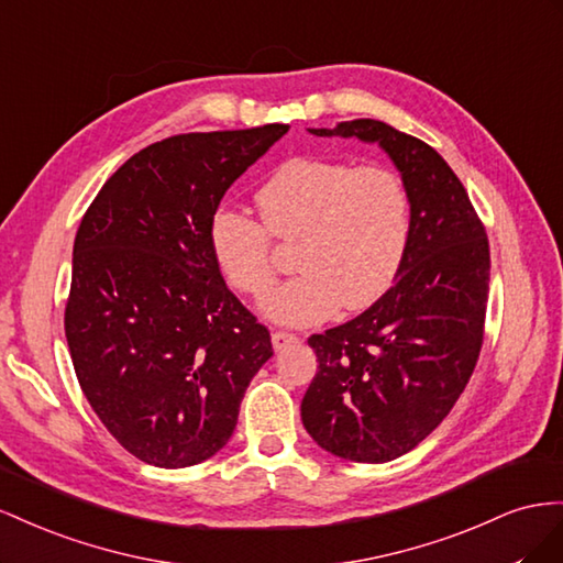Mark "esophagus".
<instances>
[{
    "instance_id": "34e87169",
    "label": "esophagus",
    "mask_w": 563,
    "mask_h": 563,
    "mask_svg": "<svg viewBox=\"0 0 563 563\" xmlns=\"http://www.w3.org/2000/svg\"><path fill=\"white\" fill-rule=\"evenodd\" d=\"M271 342H273V349L276 351H283L287 346H292L299 342V336L295 332H287V330H273L271 334Z\"/></svg>"
}]
</instances>
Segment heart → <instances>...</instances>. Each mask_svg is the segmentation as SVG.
Instances as JSON below:
<instances>
[{
    "instance_id": "obj_1",
    "label": "heart",
    "mask_w": 563,
    "mask_h": 563,
    "mask_svg": "<svg viewBox=\"0 0 563 563\" xmlns=\"http://www.w3.org/2000/svg\"><path fill=\"white\" fill-rule=\"evenodd\" d=\"M262 222L221 207L210 223L214 260L227 280L252 299L276 285V245L297 243L301 268L264 309L283 323L307 325L336 307L358 311L389 290L410 243V196L384 165L292 157L254 196Z\"/></svg>"
}]
</instances>
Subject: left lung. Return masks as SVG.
<instances>
[{
    "mask_svg": "<svg viewBox=\"0 0 563 563\" xmlns=\"http://www.w3.org/2000/svg\"><path fill=\"white\" fill-rule=\"evenodd\" d=\"M311 134L379 143L410 196V243L396 283L349 323L309 336L318 373L301 400V422L328 453L389 462L443 422L474 373L488 303V235L429 143L365 118Z\"/></svg>",
    "mask_w": 563,
    "mask_h": 563,
    "instance_id": "8db88e82",
    "label": "left lung"
}]
</instances>
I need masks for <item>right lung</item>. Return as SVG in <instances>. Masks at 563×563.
Returning <instances> with one entry per match:
<instances>
[{
  "label": "right lung",
  "instance_id": "add662e5",
  "mask_svg": "<svg viewBox=\"0 0 563 563\" xmlns=\"http://www.w3.org/2000/svg\"><path fill=\"white\" fill-rule=\"evenodd\" d=\"M290 124L176 134L110 176L79 223L66 336L89 406L153 467L219 453L271 334L221 278L223 192Z\"/></svg>",
  "mask_w": 563,
  "mask_h": 563
}]
</instances>
